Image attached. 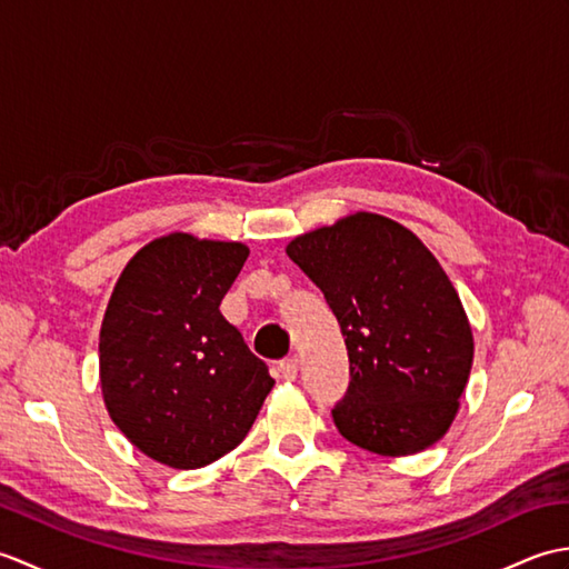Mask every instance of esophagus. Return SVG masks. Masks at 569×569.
Segmentation results:
<instances>
[{"label":"esophagus","mask_w":569,"mask_h":569,"mask_svg":"<svg viewBox=\"0 0 569 569\" xmlns=\"http://www.w3.org/2000/svg\"><path fill=\"white\" fill-rule=\"evenodd\" d=\"M278 373H281V379L286 381H296L298 379V359H283L281 365H278Z\"/></svg>","instance_id":"1"}]
</instances>
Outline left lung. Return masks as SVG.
Instances as JSON below:
<instances>
[{
  "instance_id": "left-lung-1",
  "label": "left lung",
  "mask_w": 569,
  "mask_h": 569,
  "mask_svg": "<svg viewBox=\"0 0 569 569\" xmlns=\"http://www.w3.org/2000/svg\"><path fill=\"white\" fill-rule=\"evenodd\" d=\"M286 253L328 298L349 355L337 430L383 457L428 450L459 410L475 337L432 251L389 217L355 212L288 241Z\"/></svg>"
}]
</instances>
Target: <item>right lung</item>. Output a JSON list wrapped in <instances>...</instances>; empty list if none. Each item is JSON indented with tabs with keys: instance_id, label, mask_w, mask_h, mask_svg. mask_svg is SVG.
Listing matches in <instances>:
<instances>
[{
	"instance_id": "right-lung-1",
	"label": "right lung",
	"mask_w": 569,
	"mask_h": 569,
	"mask_svg": "<svg viewBox=\"0 0 569 569\" xmlns=\"http://www.w3.org/2000/svg\"><path fill=\"white\" fill-rule=\"evenodd\" d=\"M249 247L171 232L117 278L100 328L107 413L147 457L198 469L247 438L273 389L220 303Z\"/></svg>"
}]
</instances>
